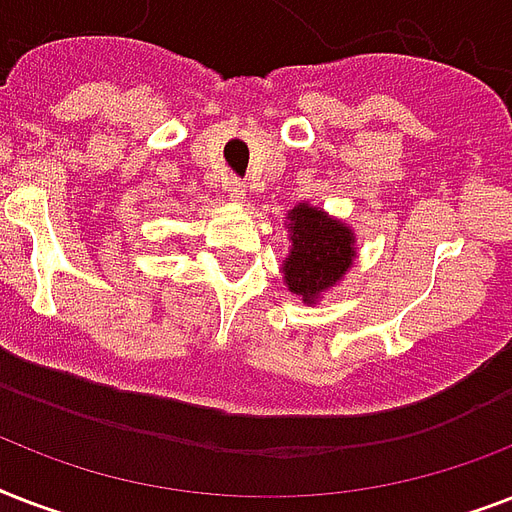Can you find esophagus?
I'll return each mask as SVG.
<instances>
[{
  "instance_id": "esophagus-1",
  "label": "esophagus",
  "mask_w": 512,
  "mask_h": 512,
  "mask_svg": "<svg viewBox=\"0 0 512 512\" xmlns=\"http://www.w3.org/2000/svg\"><path fill=\"white\" fill-rule=\"evenodd\" d=\"M225 191H228L231 201L247 199V188H244V183H241L239 177H228V183H225Z\"/></svg>"
}]
</instances>
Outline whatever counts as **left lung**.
<instances>
[{
    "label": "left lung",
    "instance_id": "8db88e82",
    "mask_svg": "<svg viewBox=\"0 0 512 512\" xmlns=\"http://www.w3.org/2000/svg\"><path fill=\"white\" fill-rule=\"evenodd\" d=\"M292 252L284 263L289 292L313 303L319 292L342 279L353 260V233L321 209L300 204L292 209Z\"/></svg>",
    "mask_w": 512,
    "mask_h": 512
}]
</instances>
